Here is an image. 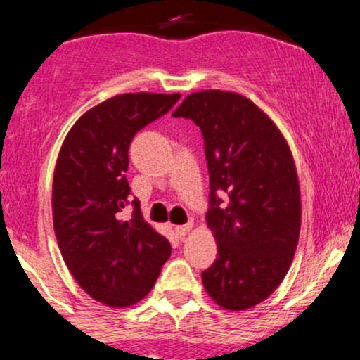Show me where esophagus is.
Segmentation results:
<instances>
[{
	"label": "esophagus",
	"mask_w": 360,
	"mask_h": 360,
	"mask_svg": "<svg viewBox=\"0 0 360 360\" xmlns=\"http://www.w3.org/2000/svg\"><path fill=\"white\" fill-rule=\"evenodd\" d=\"M191 228H193V224L191 223H186V224H181V226L176 228V233L179 235V237H184V235H188L191 231Z\"/></svg>",
	"instance_id": "34e87169"
}]
</instances>
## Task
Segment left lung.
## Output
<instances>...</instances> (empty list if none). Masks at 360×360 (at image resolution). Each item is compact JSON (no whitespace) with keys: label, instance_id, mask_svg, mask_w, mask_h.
I'll return each instance as SVG.
<instances>
[{"label":"left lung","instance_id":"obj_1","mask_svg":"<svg viewBox=\"0 0 360 360\" xmlns=\"http://www.w3.org/2000/svg\"><path fill=\"white\" fill-rule=\"evenodd\" d=\"M172 116L191 120L203 137L205 219L217 242L203 288L219 307L245 310L266 300L292 263L301 200L291 151L275 123L240 94H191Z\"/></svg>","mask_w":360,"mask_h":360}]
</instances>
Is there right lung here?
<instances>
[{"mask_svg": "<svg viewBox=\"0 0 360 360\" xmlns=\"http://www.w3.org/2000/svg\"><path fill=\"white\" fill-rule=\"evenodd\" d=\"M179 94H122L86 111L69 130L52 188L53 230L75 281L94 300L130 307L157 282L170 242L130 198L127 181L134 136L172 110ZM133 216L125 218V206Z\"/></svg>", "mask_w": 360, "mask_h": 360, "instance_id": "obj_1", "label": "right lung"}]
</instances>
